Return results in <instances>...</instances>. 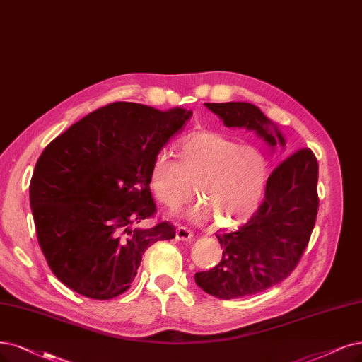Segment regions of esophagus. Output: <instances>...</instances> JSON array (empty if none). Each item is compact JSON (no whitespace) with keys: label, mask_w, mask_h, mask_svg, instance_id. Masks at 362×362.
I'll return each mask as SVG.
<instances>
[{"label":"esophagus","mask_w":362,"mask_h":362,"mask_svg":"<svg viewBox=\"0 0 362 362\" xmlns=\"http://www.w3.org/2000/svg\"><path fill=\"white\" fill-rule=\"evenodd\" d=\"M192 238H194L192 231L185 228V226H179L176 230V240H179V242H191Z\"/></svg>","instance_id":"esophagus-1"}]
</instances>
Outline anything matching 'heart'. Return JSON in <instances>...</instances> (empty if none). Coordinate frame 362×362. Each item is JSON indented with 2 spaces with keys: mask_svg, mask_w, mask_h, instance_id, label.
<instances>
[{
  "mask_svg": "<svg viewBox=\"0 0 362 362\" xmlns=\"http://www.w3.org/2000/svg\"><path fill=\"white\" fill-rule=\"evenodd\" d=\"M269 176V163L255 146L211 131H198L179 144V160L165 151L155 155L149 183L160 204L176 207L195 183L203 202L189 210L195 222L218 219L222 226L245 222L257 210Z\"/></svg>",
  "mask_w": 362,
  "mask_h": 362,
  "instance_id": "1",
  "label": "heart"
}]
</instances>
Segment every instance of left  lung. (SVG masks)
Listing matches in <instances>:
<instances>
[{
  "label": "left lung",
  "instance_id": "1",
  "mask_svg": "<svg viewBox=\"0 0 362 362\" xmlns=\"http://www.w3.org/2000/svg\"><path fill=\"white\" fill-rule=\"evenodd\" d=\"M225 127L255 131L270 146L285 139L257 105L249 103H206ZM317 159L303 147L288 155L267 179L262 203L234 233L216 234L223 249L221 262L195 274L210 296L233 300L255 296L282 282L296 270L309 245L317 216Z\"/></svg>",
  "mask_w": 362,
  "mask_h": 362
}]
</instances>
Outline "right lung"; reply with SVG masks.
Segmentation results:
<instances>
[{
    "instance_id": "obj_1",
    "label": "right lung",
    "mask_w": 362,
    "mask_h": 362,
    "mask_svg": "<svg viewBox=\"0 0 362 362\" xmlns=\"http://www.w3.org/2000/svg\"><path fill=\"white\" fill-rule=\"evenodd\" d=\"M191 112L117 101L52 140L30 185L38 245L52 273L80 296L110 300L129 289L147 247L176 237L155 216L149 174L155 155Z\"/></svg>"
}]
</instances>
